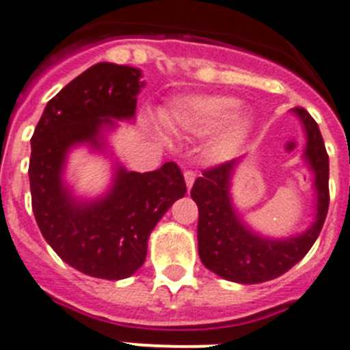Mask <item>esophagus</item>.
Instances as JSON below:
<instances>
[{"mask_svg":"<svg viewBox=\"0 0 350 350\" xmlns=\"http://www.w3.org/2000/svg\"><path fill=\"white\" fill-rule=\"evenodd\" d=\"M184 178H185V185H187V189H191L194 184V180H196V173H194L193 170H187V172H184Z\"/></svg>","mask_w":350,"mask_h":350,"instance_id":"34e87169","label":"esophagus"}]
</instances>
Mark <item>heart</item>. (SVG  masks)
<instances>
[{
	"mask_svg": "<svg viewBox=\"0 0 350 350\" xmlns=\"http://www.w3.org/2000/svg\"><path fill=\"white\" fill-rule=\"evenodd\" d=\"M240 101L228 96H198L178 101L170 112L168 120L191 135H208L224 124L215 138L213 150L217 154L234 152L247 138L252 119L247 113H237Z\"/></svg>",
	"mask_w": 350,
	"mask_h": 350,
	"instance_id": "heart-1",
	"label": "heart"
}]
</instances>
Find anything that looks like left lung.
I'll return each instance as SVG.
<instances>
[{
    "instance_id": "8db88e82",
    "label": "left lung",
    "mask_w": 350,
    "mask_h": 350,
    "mask_svg": "<svg viewBox=\"0 0 350 350\" xmlns=\"http://www.w3.org/2000/svg\"><path fill=\"white\" fill-rule=\"evenodd\" d=\"M307 133L305 159L315 175L317 215L305 233L268 238L254 233L238 217L230 198L231 177L240 159L212 166L198 177L191 198L198 205V252L210 271L231 282L259 284L277 279L305 258L319 237L329 206V157L319 126L301 107L293 108Z\"/></svg>"
}]
</instances>
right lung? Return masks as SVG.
Masks as SVG:
<instances>
[{
  "mask_svg": "<svg viewBox=\"0 0 350 350\" xmlns=\"http://www.w3.org/2000/svg\"><path fill=\"white\" fill-rule=\"evenodd\" d=\"M140 70L98 63L47 103L31 138V205L43 238L64 262L89 277L120 280L144 265L147 240L166 210L187 193L180 168L156 172L117 166L113 185L94 202H79L63 182L71 147H103V128L135 117Z\"/></svg>",
  "mask_w": 350,
  "mask_h": 350,
  "instance_id": "right-lung-1",
  "label": "right lung"
}]
</instances>
